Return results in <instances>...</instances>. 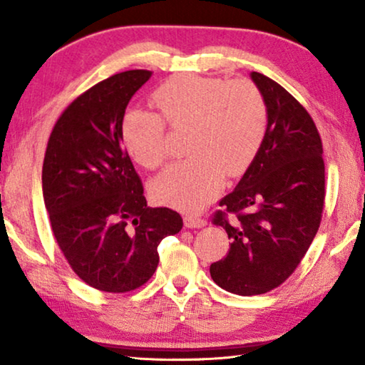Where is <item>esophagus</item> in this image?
Instances as JSON below:
<instances>
[{
	"mask_svg": "<svg viewBox=\"0 0 365 365\" xmlns=\"http://www.w3.org/2000/svg\"><path fill=\"white\" fill-rule=\"evenodd\" d=\"M183 222H185V227H187V228H201V227H205L207 224L206 219L196 217V215H185Z\"/></svg>",
	"mask_w": 365,
	"mask_h": 365,
	"instance_id": "34e87169",
	"label": "esophagus"
}]
</instances>
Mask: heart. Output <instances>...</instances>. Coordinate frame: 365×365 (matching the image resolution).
Returning <instances> with one entry per match:
<instances>
[{"label": "heart", "instance_id": "heart-1", "mask_svg": "<svg viewBox=\"0 0 365 365\" xmlns=\"http://www.w3.org/2000/svg\"><path fill=\"white\" fill-rule=\"evenodd\" d=\"M159 114L128 110L122 120L123 145L146 169L168 158V127L187 133L191 158L153 182L156 200L196 212L220 190L224 174L237 177L250 168L267 132V108L250 80L175 76L151 96Z\"/></svg>", "mask_w": 365, "mask_h": 365}]
</instances>
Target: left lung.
Returning <instances> with one entry per match:
<instances>
[{"label":"left lung","mask_w":365,"mask_h":365,"mask_svg":"<svg viewBox=\"0 0 365 365\" xmlns=\"http://www.w3.org/2000/svg\"><path fill=\"white\" fill-rule=\"evenodd\" d=\"M251 78L267 108V132L212 215L232 243L209 267L220 288L240 296L267 293L293 274L319 230L325 201L324 148L312 117L272 78L259 72Z\"/></svg>","instance_id":"1"}]
</instances>
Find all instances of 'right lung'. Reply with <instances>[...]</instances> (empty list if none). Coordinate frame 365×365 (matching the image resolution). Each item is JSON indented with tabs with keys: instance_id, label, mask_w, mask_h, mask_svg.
<instances>
[{
	"instance_id": "add662e5",
	"label": "right lung",
	"mask_w": 365,
	"mask_h": 365,
	"mask_svg": "<svg viewBox=\"0 0 365 365\" xmlns=\"http://www.w3.org/2000/svg\"><path fill=\"white\" fill-rule=\"evenodd\" d=\"M153 76H110L76 98L49 135L41 185L54 238L86 285L127 293L151 279L158 246L182 230L180 214L148 207L143 183L122 145L132 96Z\"/></svg>"
}]
</instances>
